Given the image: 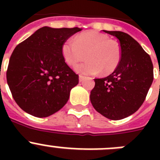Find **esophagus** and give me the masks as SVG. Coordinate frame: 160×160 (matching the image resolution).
<instances>
[{
    "mask_svg": "<svg viewBox=\"0 0 160 160\" xmlns=\"http://www.w3.org/2000/svg\"><path fill=\"white\" fill-rule=\"evenodd\" d=\"M84 79H85V77L84 76L82 75H79V82H83L84 81Z\"/></svg>",
    "mask_w": 160,
    "mask_h": 160,
    "instance_id": "esophagus-1",
    "label": "esophagus"
}]
</instances>
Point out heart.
<instances>
[{"instance_id":"b5f03b06","label":"heart","mask_w":160,"mask_h":160,"mask_svg":"<svg viewBox=\"0 0 160 160\" xmlns=\"http://www.w3.org/2000/svg\"><path fill=\"white\" fill-rule=\"evenodd\" d=\"M62 53L70 66H76L87 56L88 60L75 67L78 73L84 75H95L100 72L103 75L110 74L116 70L122 58V49L118 42L105 33L93 30L77 35L74 42L66 41Z\"/></svg>"}]
</instances>
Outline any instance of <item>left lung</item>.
Wrapping results in <instances>:
<instances>
[{
  "instance_id": "left-lung-1",
  "label": "left lung",
  "mask_w": 160,
  "mask_h": 160,
  "mask_svg": "<svg viewBox=\"0 0 160 160\" xmlns=\"http://www.w3.org/2000/svg\"><path fill=\"white\" fill-rule=\"evenodd\" d=\"M104 32L118 38L122 58L111 74L94 79L90 102L102 115L119 120L134 114L143 103L153 82V64L149 54L129 34L121 31Z\"/></svg>"
}]
</instances>
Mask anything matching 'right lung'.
<instances>
[{"instance_id":"add662e5","label":"right lung","mask_w":160,"mask_h":160,"mask_svg":"<svg viewBox=\"0 0 160 160\" xmlns=\"http://www.w3.org/2000/svg\"><path fill=\"white\" fill-rule=\"evenodd\" d=\"M82 29L44 26L18 44L6 72L12 98L28 114L48 117L67 102L78 75L65 62L63 43Z\"/></svg>"}]
</instances>
